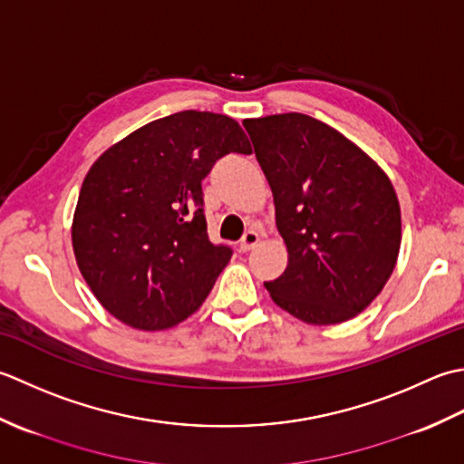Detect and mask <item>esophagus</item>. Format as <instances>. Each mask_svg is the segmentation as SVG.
<instances>
[{"label":"esophagus","mask_w":464,"mask_h":464,"mask_svg":"<svg viewBox=\"0 0 464 464\" xmlns=\"http://www.w3.org/2000/svg\"><path fill=\"white\" fill-rule=\"evenodd\" d=\"M258 242H260V236L256 232L248 230V232L242 236V240L238 242V250L240 252H250L254 246H258Z\"/></svg>","instance_id":"34e87169"}]
</instances>
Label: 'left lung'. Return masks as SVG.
Segmentation results:
<instances>
[{
	"label": "left lung",
	"instance_id": "1",
	"mask_svg": "<svg viewBox=\"0 0 464 464\" xmlns=\"http://www.w3.org/2000/svg\"><path fill=\"white\" fill-rule=\"evenodd\" d=\"M272 188L288 266L264 282L308 324L354 318L381 295L401 250V206L381 166L304 113L244 120Z\"/></svg>",
	"mask_w": 464,
	"mask_h": 464
}]
</instances>
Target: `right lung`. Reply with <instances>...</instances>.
Segmentation results:
<instances>
[{
	"mask_svg": "<svg viewBox=\"0 0 464 464\" xmlns=\"http://www.w3.org/2000/svg\"><path fill=\"white\" fill-rule=\"evenodd\" d=\"M226 154H252L238 121L186 110L106 150L72 224L83 280L110 314L164 330L202 306L232 248L208 238L202 179Z\"/></svg>",
	"mask_w": 464,
	"mask_h": 464,
	"instance_id": "1",
	"label": "right lung"
}]
</instances>
